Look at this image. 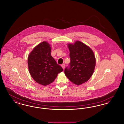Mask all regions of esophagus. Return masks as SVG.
Segmentation results:
<instances>
[{"mask_svg":"<svg viewBox=\"0 0 124 124\" xmlns=\"http://www.w3.org/2000/svg\"><path fill=\"white\" fill-rule=\"evenodd\" d=\"M61 66H62V68H63V69H65V65H64V64H63V65H61Z\"/></svg>","mask_w":124,"mask_h":124,"instance_id":"34e87169","label":"esophagus"}]
</instances>
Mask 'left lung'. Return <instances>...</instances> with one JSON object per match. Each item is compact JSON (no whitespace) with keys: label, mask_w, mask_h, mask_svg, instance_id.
Masks as SVG:
<instances>
[{"label":"left lung","mask_w":124,"mask_h":124,"mask_svg":"<svg viewBox=\"0 0 124 124\" xmlns=\"http://www.w3.org/2000/svg\"><path fill=\"white\" fill-rule=\"evenodd\" d=\"M70 62L65 69L66 76L71 82L80 85L87 81L92 76L96 59L92 50L79 41L69 44Z\"/></svg>","instance_id":"8db88e82"}]
</instances>
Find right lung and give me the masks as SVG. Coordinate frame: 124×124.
Returning <instances> with one entry per match:
<instances>
[{"label":"right lung","mask_w":124,"mask_h":124,"mask_svg":"<svg viewBox=\"0 0 124 124\" xmlns=\"http://www.w3.org/2000/svg\"><path fill=\"white\" fill-rule=\"evenodd\" d=\"M48 43L42 42L31 52L28 58L30 73L36 82L46 85L53 82L58 74L63 71L51 55Z\"/></svg>","instance_id":"1"}]
</instances>
